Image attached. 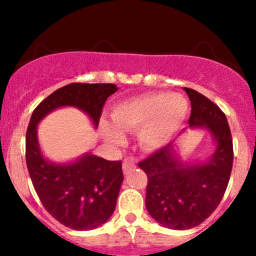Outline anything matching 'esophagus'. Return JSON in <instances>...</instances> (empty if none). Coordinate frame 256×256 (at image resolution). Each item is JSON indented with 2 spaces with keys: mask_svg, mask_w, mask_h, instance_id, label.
Listing matches in <instances>:
<instances>
[{
  "mask_svg": "<svg viewBox=\"0 0 256 256\" xmlns=\"http://www.w3.org/2000/svg\"><path fill=\"white\" fill-rule=\"evenodd\" d=\"M132 168H134V158H125L124 162H122V171H124L125 174H128Z\"/></svg>",
  "mask_w": 256,
  "mask_h": 256,
  "instance_id": "obj_1",
  "label": "esophagus"
}]
</instances>
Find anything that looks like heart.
<instances>
[{
  "label": "heart",
  "mask_w": 256,
  "mask_h": 256,
  "mask_svg": "<svg viewBox=\"0 0 256 256\" xmlns=\"http://www.w3.org/2000/svg\"><path fill=\"white\" fill-rule=\"evenodd\" d=\"M189 110L180 94L152 92L119 102L112 110L114 125L102 122L104 137L113 144H122L124 134L118 131H138V140L146 150L164 146L182 128Z\"/></svg>",
  "instance_id": "obj_1"
}]
</instances>
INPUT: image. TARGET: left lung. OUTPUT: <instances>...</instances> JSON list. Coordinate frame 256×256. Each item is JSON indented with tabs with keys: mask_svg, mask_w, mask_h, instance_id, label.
Instances as JSON below:
<instances>
[{
	"mask_svg": "<svg viewBox=\"0 0 256 256\" xmlns=\"http://www.w3.org/2000/svg\"><path fill=\"white\" fill-rule=\"evenodd\" d=\"M184 90L192 102L189 126L210 132L216 146L212 155L204 161L186 162L179 158L177 142H171L138 164L148 176L146 210L152 219L172 230L195 228L216 210L234 162L225 114L202 94L189 88Z\"/></svg>",
	"mask_w": 256,
	"mask_h": 256,
	"instance_id": "8db88e82",
	"label": "left lung"
}]
</instances>
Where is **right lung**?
Listing matches in <instances>:
<instances>
[{"instance_id":"1","label":"right lung","mask_w":256,"mask_h":256,"mask_svg":"<svg viewBox=\"0 0 256 256\" xmlns=\"http://www.w3.org/2000/svg\"><path fill=\"white\" fill-rule=\"evenodd\" d=\"M116 90V84H68L43 100L31 116L26 165L32 184L49 214L73 230H94L110 218L124 180L122 161L104 160L90 152L67 162L49 160L38 142V124L58 108L74 107L96 128L106 100Z\"/></svg>"}]
</instances>
